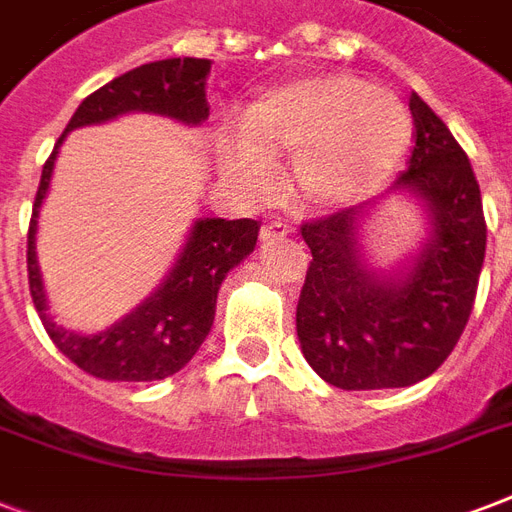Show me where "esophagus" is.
<instances>
[{"instance_id":"esophagus-1","label":"esophagus","mask_w":512,"mask_h":512,"mask_svg":"<svg viewBox=\"0 0 512 512\" xmlns=\"http://www.w3.org/2000/svg\"><path fill=\"white\" fill-rule=\"evenodd\" d=\"M289 233H292V228H289L287 223H268V225H263L260 239H263V244H273V241L287 239Z\"/></svg>"}]
</instances>
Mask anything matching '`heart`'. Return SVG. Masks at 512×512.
Masks as SVG:
<instances>
[{
  "label": "heart",
  "instance_id": "b5f03b06",
  "mask_svg": "<svg viewBox=\"0 0 512 512\" xmlns=\"http://www.w3.org/2000/svg\"><path fill=\"white\" fill-rule=\"evenodd\" d=\"M412 114L393 92L353 74H313L265 92L241 119V138L220 148V170L265 191L276 162L292 159V191L316 209L369 199L398 170Z\"/></svg>",
  "mask_w": 512,
  "mask_h": 512
}]
</instances>
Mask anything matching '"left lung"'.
<instances>
[{
  "mask_svg": "<svg viewBox=\"0 0 512 512\" xmlns=\"http://www.w3.org/2000/svg\"><path fill=\"white\" fill-rule=\"evenodd\" d=\"M414 151L385 196L300 228L313 263L297 300V340L321 380L342 390L406 388L452 353L476 303L486 255L481 188L468 156L412 92ZM393 195L426 215L421 247L382 269L365 223Z\"/></svg>",
  "mask_w": 512,
  "mask_h": 512,
  "instance_id": "obj_1",
  "label": "left lung"
}]
</instances>
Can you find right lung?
I'll return each instance as SVG.
<instances>
[{
  "label": "right lung",
  "mask_w": 512,
  "mask_h": 512,
  "mask_svg": "<svg viewBox=\"0 0 512 512\" xmlns=\"http://www.w3.org/2000/svg\"><path fill=\"white\" fill-rule=\"evenodd\" d=\"M212 60L167 58L132 68L84 98L44 164L28 225V289L50 340L66 358L92 377L114 382H154L180 372L212 329L217 292L228 271L255 252L257 220L196 217L177 252L170 273L130 313L111 327L82 335L50 316L42 271L36 260L39 215L52 183L60 146L68 132L114 122L124 114H156L185 127H199L209 116L207 76Z\"/></svg>",
  "instance_id": "add662e5"
}]
</instances>
